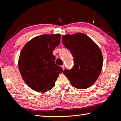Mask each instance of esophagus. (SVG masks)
<instances>
[{"label": "esophagus", "instance_id": "esophagus-1", "mask_svg": "<svg viewBox=\"0 0 121 121\" xmlns=\"http://www.w3.org/2000/svg\"><path fill=\"white\" fill-rule=\"evenodd\" d=\"M61 67L62 68L63 70H64V65H62V66H61Z\"/></svg>", "mask_w": 121, "mask_h": 121}]
</instances>
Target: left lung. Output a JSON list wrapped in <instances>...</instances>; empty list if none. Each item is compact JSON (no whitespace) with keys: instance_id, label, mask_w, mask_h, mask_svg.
Here are the masks:
<instances>
[{"instance_id":"1","label":"left lung","mask_w":121,"mask_h":121,"mask_svg":"<svg viewBox=\"0 0 121 121\" xmlns=\"http://www.w3.org/2000/svg\"><path fill=\"white\" fill-rule=\"evenodd\" d=\"M64 46L73 58L72 69L63 73L74 87L87 88L94 84L101 72L103 56L99 46L84 34L78 33L62 36Z\"/></svg>"}]
</instances>
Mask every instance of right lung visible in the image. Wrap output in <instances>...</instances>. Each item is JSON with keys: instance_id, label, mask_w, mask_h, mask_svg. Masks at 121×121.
Masks as SVG:
<instances>
[{"instance_id": "add662e5", "label": "right lung", "mask_w": 121, "mask_h": 121, "mask_svg": "<svg viewBox=\"0 0 121 121\" xmlns=\"http://www.w3.org/2000/svg\"><path fill=\"white\" fill-rule=\"evenodd\" d=\"M61 35H40L24 45L18 61V67L24 82L34 91L45 92L55 85L62 67L55 63L52 54L60 43Z\"/></svg>"}]
</instances>
